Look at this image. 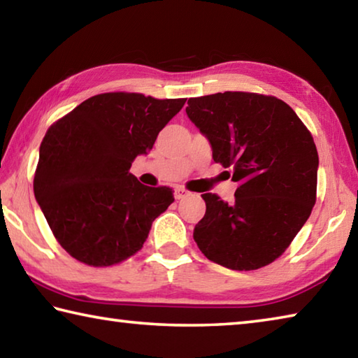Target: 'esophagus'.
Instances as JSON below:
<instances>
[{"label": "esophagus", "instance_id": "esophagus-1", "mask_svg": "<svg viewBox=\"0 0 358 358\" xmlns=\"http://www.w3.org/2000/svg\"><path fill=\"white\" fill-rule=\"evenodd\" d=\"M173 196H175V199H177V201H181V199H185V197L189 196V191H186L185 187H175Z\"/></svg>", "mask_w": 358, "mask_h": 358}]
</instances>
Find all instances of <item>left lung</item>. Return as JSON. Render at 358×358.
Instances as JSON below:
<instances>
[{
	"label": "left lung",
	"mask_w": 358,
	"mask_h": 358,
	"mask_svg": "<svg viewBox=\"0 0 358 358\" xmlns=\"http://www.w3.org/2000/svg\"><path fill=\"white\" fill-rule=\"evenodd\" d=\"M187 118L207 137L215 162L232 169L235 201L202 194L194 227L203 256L230 270H256L286 251L316 203L319 156L286 102L243 92L191 98Z\"/></svg>",
	"instance_id": "1"
}]
</instances>
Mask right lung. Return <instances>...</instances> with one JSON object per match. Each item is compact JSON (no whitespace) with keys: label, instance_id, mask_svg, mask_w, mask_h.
I'll use <instances>...</instances> for the list:
<instances>
[{"label":"right lung","instance_id":"right-lung-1","mask_svg":"<svg viewBox=\"0 0 358 358\" xmlns=\"http://www.w3.org/2000/svg\"><path fill=\"white\" fill-rule=\"evenodd\" d=\"M186 99L104 93L48 128L39 148L34 196L53 235L72 257L108 266L131 257L175 199L167 186L129 172Z\"/></svg>","mask_w":358,"mask_h":358}]
</instances>
